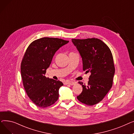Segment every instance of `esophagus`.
<instances>
[{
	"label": "esophagus",
	"instance_id": "obj_1",
	"mask_svg": "<svg viewBox=\"0 0 134 134\" xmlns=\"http://www.w3.org/2000/svg\"><path fill=\"white\" fill-rule=\"evenodd\" d=\"M76 82H75V81H66L65 82V84L66 85H75V84L76 83Z\"/></svg>",
	"mask_w": 134,
	"mask_h": 134
}]
</instances>
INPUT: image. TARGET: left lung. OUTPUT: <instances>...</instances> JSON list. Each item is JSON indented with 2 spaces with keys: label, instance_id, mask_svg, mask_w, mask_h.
Masks as SVG:
<instances>
[{
  "label": "left lung",
  "instance_id": "8db88e82",
  "mask_svg": "<svg viewBox=\"0 0 134 134\" xmlns=\"http://www.w3.org/2000/svg\"><path fill=\"white\" fill-rule=\"evenodd\" d=\"M72 41L82 58L83 71L91 73L87 85L78 82L82 91L77 99L92 106L102 101L112 86L115 72L113 56L109 47L98 38Z\"/></svg>",
  "mask_w": 134,
  "mask_h": 134
}]
</instances>
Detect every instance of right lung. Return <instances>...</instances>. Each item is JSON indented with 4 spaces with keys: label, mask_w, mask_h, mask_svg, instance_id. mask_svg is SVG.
Returning <instances> with one entry per match:
<instances>
[{
    "label": "right lung",
    "mask_w": 134,
    "mask_h": 134,
    "mask_svg": "<svg viewBox=\"0 0 134 134\" xmlns=\"http://www.w3.org/2000/svg\"><path fill=\"white\" fill-rule=\"evenodd\" d=\"M68 42L58 38L43 37L31 42L26 49L21 62V75L27 95L38 107L47 108L58 99L59 90L63 83L44 75L56 52Z\"/></svg>",
    "instance_id": "add662e5"
}]
</instances>
